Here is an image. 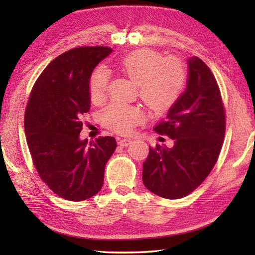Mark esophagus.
<instances>
[{
	"label": "esophagus",
	"mask_w": 255,
	"mask_h": 255,
	"mask_svg": "<svg viewBox=\"0 0 255 255\" xmlns=\"http://www.w3.org/2000/svg\"><path fill=\"white\" fill-rule=\"evenodd\" d=\"M130 143H131V139H129V138H120L118 140V144L120 146H123V147H126V146H128Z\"/></svg>",
	"instance_id": "34e87169"
}]
</instances>
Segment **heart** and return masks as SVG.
Masks as SVG:
<instances>
[{
	"mask_svg": "<svg viewBox=\"0 0 255 255\" xmlns=\"http://www.w3.org/2000/svg\"><path fill=\"white\" fill-rule=\"evenodd\" d=\"M118 70L138 84L141 100L155 111L167 110L182 94L187 83V70L176 57L162 58L149 49L132 51L120 59ZM109 89V74L102 67L92 73L89 93L93 102H101ZM102 122L111 130L128 133L145 120V112L138 106L112 102L101 114Z\"/></svg>",
	"mask_w": 255,
	"mask_h": 255,
	"instance_id": "b5f03b06",
	"label": "heart"
}]
</instances>
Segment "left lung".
I'll use <instances>...</instances> for the list:
<instances>
[{
    "instance_id": "1",
    "label": "left lung",
    "mask_w": 255,
    "mask_h": 255,
    "mask_svg": "<svg viewBox=\"0 0 255 255\" xmlns=\"http://www.w3.org/2000/svg\"><path fill=\"white\" fill-rule=\"evenodd\" d=\"M189 63L187 89L154 130L174 140L172 148L149 147L143 182L165 199L188 196L204 182L217 162L226 129L225 107L213 72L200 58Z\"/></svg>"
}]
</instances>
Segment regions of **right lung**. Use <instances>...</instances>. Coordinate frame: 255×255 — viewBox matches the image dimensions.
<instances>
[{
    "instance_id": "1",
    "label": "right lung",
    "mask_w": 255,
    "mask_h": 255,
    "mask_svg": "<svg viewBox=\"0 0 255 255\" xmlns=\"http://www.w3.org/2000/svg\"><path fill=\"white\" fill-rule=\"evenodd\" d=\"M110 47L83 46L48 64L33 84L24 112V131L34 169L55 195L83 201L100 191L117 141L80 140L82 116L90 110L89 82Z\"/></svg>"
}]
</instances>
